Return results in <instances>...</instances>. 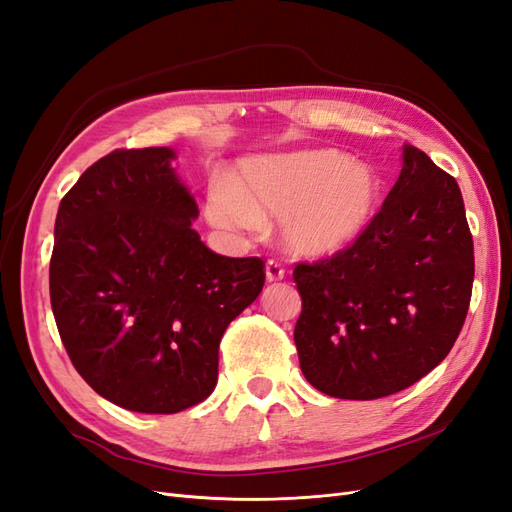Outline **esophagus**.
<instances>
[{"label": "esophagus", "instance_id": "1", "mask_svg": "<svg viewBox=\"0 0 512 512\" xmlns=\"http://www.w3.org/2000/svg\"><path fill=\"white\" fill-rule=\"evenodd\" d=\"M265 273H267V282H269V284L282 282L284 277H286V271H284V267L280 265V262H275V260H269V262H267Z\"/></svg>", "mask_w": 512, "mask_h": 512}]
</instances>
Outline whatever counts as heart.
<instances>
[{
    "label": "heart",
    "instance_id": "b5f03b06",
    "mask_svg": "<svg viewBox=\"0 0 512 512\" xmlns=\"http://www.w3.org/2000/svg\"><path fill=\"white\" fill-rule=\"evenodd\" d=\"M382 181L374 168L339 149H301L243 162L230 181H215L205 215L226 235H254L280 218L292 254L324 258L348 250L374 224Z\"/></svg>",
    "mask_w": 512,
    "mask_h": 512
}]
</instances>
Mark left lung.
Wrapping results in <instances>:
<instances>
[{
  "label": "left lung",
  "mask_w": 512,
  "mask_h": 512,
  "mask_svg": "<svg viewBox=\"0 0 512 512\" xmlns=\"http://www.w3.org/2000/svg\"><path fill=\"white\" fill-rule=\"evenodd\" d=\"M374 224L348 250L294 267V344L307 382L339 399L408 389L451 352L468 314L474 245L457 181L404 145Z\"/></svg>",
  "instance_id": "1"
}]
</instances>
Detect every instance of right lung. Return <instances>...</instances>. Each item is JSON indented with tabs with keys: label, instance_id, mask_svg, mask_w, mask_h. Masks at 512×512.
I'll use <instances>...</instances> for the list:
<instances>
[{
	"label": "right lung",
	"instance_id": "add662e5",
	"mask_svg": "<svg viewBox=\"0 0 512 512\" xmlns=\"http://www.w3.org/2000/svg\"><path fill=\"white\" fill-rule=\"evenodd\" d=\"M170 147L119 149L59 203L51 307L72 365L104 399L175 414L218 384L220 339L265 286L260 258L200 241Z\"/></svg>",
	"mask_w": 512,
	"mask_h": 512
}]
</instances>
